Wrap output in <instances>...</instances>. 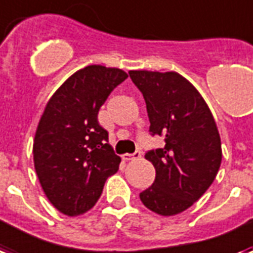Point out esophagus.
<instances>
[{"label": "esophagus", "instance_id": "1", "mask_svg": "<svg viewBox=\"0 0 253 253\" xmlns=\"http://www.w3.org/2000/svg\"><path fill=\"white\" fill-rule=\"evenodd\" d=\"M122 158H123V161H132V159H139V158H142V152L135 151L134 154H123Z\"/></svg>", "mask_w": 253, "mask_h": 253}]
</instances>
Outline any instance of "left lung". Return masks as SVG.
Returning <instances> with one entry per match:
<instances>
[{
	"label": "left lung",
	"mask_w": 253,
	"mask_h": 253,
	"mask_svg": "<svg viewBox=\"0 0 253 253\" xmlns=\"http://www.w3.org/2000/svg\"><path fill=\"white\" fill-rule=\"evenodd\" d=\"M143 94L151 135H163L165 147L144 158L155 180L140 192L142 203L162 216L190 208L216 178L221 142L211 110L194 84L175 71H128Z\"/></svg>",
	"instance_id": "obj_1"
}]
</instances>
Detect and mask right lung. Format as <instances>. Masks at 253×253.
<instances>
[{
	"instance_id": "add662e5",
	"label": "right lung",
	"mask_w": 253,
	"mask_h": 253,
	"mask_svg": "<svg viewBox=\"0 0 253 253\" xmlns=\"http://www.w3.org/2000/svg\"><path fill=\"white\" fill-rule=\"evenodd\" d=\"M115 67L90 65L75 71L50 98L37 127L33 155L47 199L67 216L94 207L121 158L110 146L98 113L110 92L126 80Z\"/></svg>"
}]
</instances>
